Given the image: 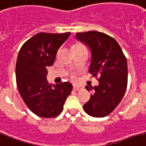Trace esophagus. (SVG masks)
I'll return each instance as SVG.
<instances>
[{
    "label": "esophagus",
    "instance_id": "1",
    "mask_svg": "<svg viewBox=\"0 0 146 146\" xmlns=\"http://www.w3.org/2000/svg\"><path fill=\"white\" fill-rule=\"evenodd\" d=\"M81 89V86H76V85H74V86H73V90H74V91H80Z\"/></svg>",
    "mask_w": 146,
    "mask_h": 146
}]
</instances>
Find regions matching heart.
Masks as SVG:
<instances>
[{
  "label": "heart",
  "instance_id": "obj_1",
  "mask_svg": "<svg viewBox=\"0 0 146 146\" xmlns=\"http://www.w3.org/2000/svg\"><path fill=\"white\" fill-rule=\"evenodd\" d=\"M82 46H84L83 45L76 44L75 46H74V48H79V47H82ZM70 79H71V80H73V81H75L76 79V76L74 75V74H71V75H70Z\"/></svg>",
  "mask_w": 146,
  "mask_h": 146
}]
</instances>
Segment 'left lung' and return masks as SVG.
<instances>
[{
  "label": "left lung",
  "mask_w": 146,
  "mask_h": 146,
  "mask_svg": "<svg viewBox=\"0 0 146 146\" xmlns=\"http://www.w3.org/2000/svg\"><path fill=\"white\" fill-rule=\"evenodd\" d=\"M78 40L89 46L92 61L89 73L99 82L98 86H86L92 91L83 106L88 115L102 118L110 115L122 100L127 85V63L118 42L102 32L76 33Z\"/></svg>",
  "instance_id": "obj_1"
}]
</instances>
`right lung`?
Listing matches in <instances>:
<instances>
[{"instance_id": "obj_1", "label": "right lung", "mask_w": 146, "mask_h": 146, "mask_svg": "<svg viewBox=\"0 0 146 146\" xmlns=\"http://www.w3.org/2000/svg\"><path fill=\"white\" fill-rule=\"evenodd\" d=\"M70 35L38 33L26 41L18 54L15 65L16 85L29 110L42 118L61 114L73 90L70 82L51 85L46 79L47 67L52 66L60 46Z\"/></svg>"}]
</instances>
